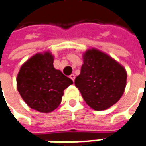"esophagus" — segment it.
<instances>
[{
  "instance_id": "obj_1",
  "label": "esophagus",
  "mask_w": 146,
  "mask_h": 146,
  "mask_svg": "<svg viewBox=\"0 0 146 146\" xmlns=\"http://www.w3.org/2000/svg\"><path fill=\"white\" fill-rule=\"evenodd\" d=\"M69 78H71V79L73 80V82H74V79H75V75H74V74H71V75L69 76Z\"/></svg>"
}]
</instances>
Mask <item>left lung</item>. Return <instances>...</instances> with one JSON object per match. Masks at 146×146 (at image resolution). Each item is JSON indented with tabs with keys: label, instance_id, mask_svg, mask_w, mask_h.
Segmentation results:
<instances>
[{
	"label": "left lung",
	"instance_id": "8db88e82",
	"mask_svg": "<svg viewBox=\"0 0 146 146\" xmlns=\"http://www.w3.org/2000/svg\"><path fill=\"white\" fill-rule=\"evenodd\" d=\"M127 81L125 68L95 48L83 53L81 73L75 79L85 102L95 111L111 107L121 98Z\"/></svg>",
	"mask_w": 146,
	"mask_h": 146
}]
</instances>
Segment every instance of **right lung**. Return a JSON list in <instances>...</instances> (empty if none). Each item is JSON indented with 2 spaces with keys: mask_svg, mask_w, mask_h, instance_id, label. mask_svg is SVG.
<instances>
[{
  "mask_svg": "<svg viewBox=\"0 0 146 146\" xmlns=\"http://www.w3.org/2000/svg\"><path fill=\"white\" fill-rule=\"evenodd\" d=\"M52 53H37L22 65L17 77V88L28 106L39 112L49 113L58 108L64 90L73 84L53 66Z\"/></svg>",
  "mask_w": 146,
  "mask_h": 146,
  "instance_id": "right-lung-1",
  "label": "right lung"
}]
</instances>
